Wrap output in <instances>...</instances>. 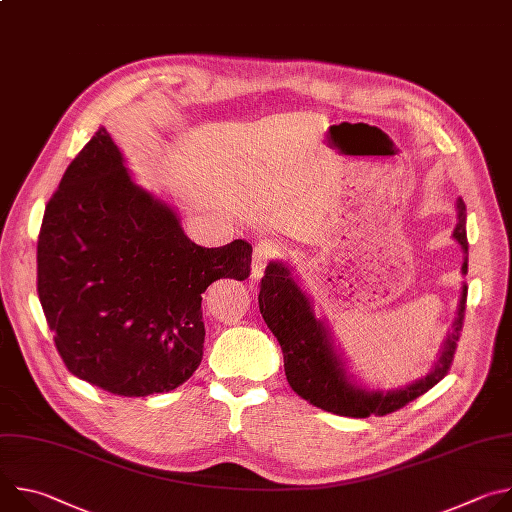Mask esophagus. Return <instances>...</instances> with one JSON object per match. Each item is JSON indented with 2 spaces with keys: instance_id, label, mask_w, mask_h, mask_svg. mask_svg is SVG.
Wrapping results in <instances>:
<instances>
[{
  "instance_id": "1",
  "label": "esophagus",
  "mask_w": 512,
  "mask_h": 512,
  "mask_svg": "<svg viewBox=\"0 0 512 512\" xmlns=\"http://www.w3.org/2000/svg\"><path fill=\"white\" fill-rule=\"evenodd\" d=\"M277 255V247L269 241H261L255 245V251H253V259H251V277L253 279H261L263 271H265V265Z\"/></svg>"
}]
</instances>
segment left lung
<instances>
[{"mask_svg":"<svg viewBox=\"0 0 512 512\" xmlns=\"http://www.w3.org/2000/svg\"><path fill=\"white\" fill-rule=\"evenodd\" d=\"M458 225L454 239L464 251L462 273H468V237H466V204L462 198L456 202ZM259 310L267 328L277 338L283 352V369L289 387L312 405L344 415V417H369L387 415L409 401L421 397L431 387L440 383L454 360L460 330L466 312L468 285H462L460 304L452 328L448 330L440 354L431 371L401 387V389H369L356 381L348 371V360L340 346H336L332 330L314 312V302L302 289L298 277L283 261H269L259 285Z\"/></svg>","mask_w":512,"mask_h":512,"instance_id":"left-lung-1","label":"left lung"}]
</instances>
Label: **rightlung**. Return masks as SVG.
<instances>
[{
	"label": "right lung",
	"mask_w": 512,
	"mask_h": 512,
	"mask_svg": "<svg viewBox=\"0 0 512 512\" xmlns=\"http://www.w3.org/2000/svg\"><path fill=\"white\" fill-rule=\"evenodd\" d=\"M253 247L192 243L105 127L66 168L38 237V298L66 369L121 397L168 393L202 360V294L247 279Z\"/></svg>",
	"instance_id": "obj_1"
}]
</instances>
